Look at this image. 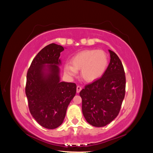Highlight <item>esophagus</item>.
<instances>
[{
	"label": "esophagus",
	"instance_id": "1",
	"mask_svg": "<svg viewBox=\"0 0 153 153\" xmlns=\"http://www.w3.org/2000/svg\"><path fill=\"white\" fill-rule=\"evenodd\" d=\"M82 90V87L80 86H77L76 87V92L77 93H79V92L81 91Z\"/></svg>",
	"mask_w": 153,
	"mask_h": 153
}]
</instances>
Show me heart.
<instances>
[{"mask_svg":"<svg viewBox=\"0 0 153 153\" xmlns=\"http://www.w3.org/2000/svg\"><path fill=\"white\" fill-rule=\"evenodd\" d=\"M71 64L64 66V73L69 77L75 76L81 69V76L85 81L91 82L98 80L105 72L108 65V57L101 50H85L75 54Z\"/></svg>","mask_w":153,"mask_h":153,"instance_id":"obj_1","label":"heart"}]
</instances>
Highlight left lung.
I'll use <instances>...</instances> for the list:
<instances>
[{
  "label": "left lung",
  "mask_w": 153,
  "mask_h": 153,
  "mask_svg": "<svg viewBox=\"0 0 153 153\" xmlns=\"http://www.w3.org/2000/svg\"><path fill=\"white\" fill-rule=\"evenodd\" d=\"M110 61L99 79L85 85L80 92L82 113L95 127H103L118 115L125 96L126 77L121 60L108 50Z\"/></svg>",
  "instance_id": "8db88e82"
}]
</instances>
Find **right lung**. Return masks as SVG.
Here are the masks:
<instances>
[{"mask_svg":"<svg viewBox=\"0 0 153 153\" xmlns=\"http://www.w3.org/2000/svg\"><path fill=\"white\" fill-rule=\"evenodd\" d=\"M64 50L55 43L47 45L37 54L27 74L25 94L30 112L47 129L61 126L76 94L75 84L61 82L59 57Z\"/></svg>","mask_w":153,"mask_h":153,"instance_id":"obj_1","label":"right lung"}]
</instances>
